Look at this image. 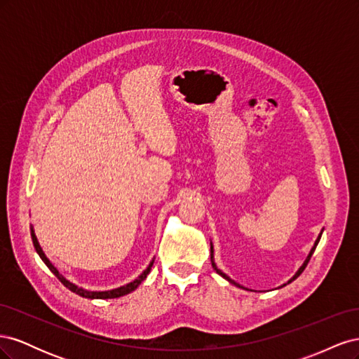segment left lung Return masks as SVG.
Instances as JSON below:
<instances>
[{
	"instance_id": "1",
	"label": "left lung",
	"mask_w": 359,
	"mask_h": 359,
	"mask_svg": "<svg viewBox=\"0 0 359 359\" xmlns=\"http://www.w3.org/2000/svg\"><path fill=\"white\" fill-rule=\"evenodd\" d=\"M320 236H322V232L319 233V236H318V240H316V243H314L313 248L310 250V253H309L307 259H306V260H304V264H302V266H301V268H299V269L297 271V274H295V276H293V277H292V278H290V280L287 281V283H290V281H293V280H295V278H298V277L301 276V273H302V271H304V269H306V266H307V264H309V260H310L311 255L314 253V250H316V245H318V244H319V241H320ZM212 253H214V252H212V244H211V262H212V268H214V269L217 271V274H220V276H222L223 278H226L227 281H231V283H232V285H235V286H238V287H243V286H240V285H238V283H235V281H233V280H231V278H229V277H227V276H226L224 273H222V271H220L219 268H217V266H215V264H214V259H212V257H214V256H212ZM283 286H285V285H283Z\"/></svg>"
}]
</instances>
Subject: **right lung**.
<instances>
[{
	"mask_svg": "<svg viewBox=\"0 0 359 359\" xmlns=\"http://www.w3.org/2000/svg\"><path fill=\"white\" fill-rule=\"evenodd\" d=\"M31 238H32V244H34V247H36V252L39 253V256L41 257L43 262L46 264V266L52 271L53 274H55V276L58 277V280L61 281V283H62L64 286H66V287H69L72 292H74L76 295H81V297H83V298H90V299H107V298H119V297H124V295H127V293L133 292V290H135L140 283H142V281L147 278V276L149 274L151 266H153V264H154V260H151V264L148 265V268H147V269L144 271V273L140 274L136 280H133L132 283H128V285L121 286V287L112 289V290H104V292H91V290H85V289H82V287H79V286H76V285L70 283L69 280H66V278H64V277L58 273V269L50 264V260L46 257V255H45V253H43V250H41V247H40V244H39V241H37L36 233H34V231H32V227H31Z\"/></svg>",
	"mask_w": 359,
	"mask_h": 359,
	"instance_id": "obj_1",
	"label": "right lung"
}]
</instances>
